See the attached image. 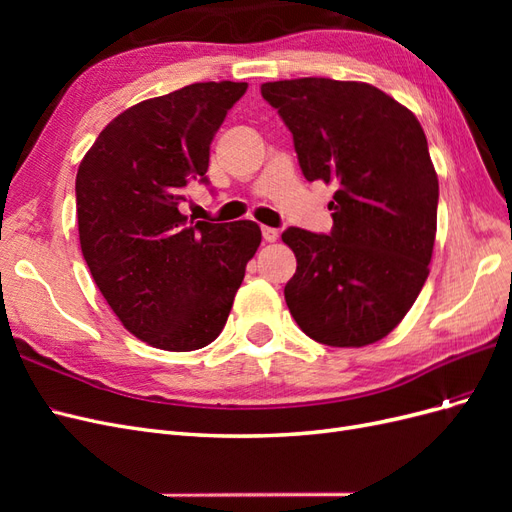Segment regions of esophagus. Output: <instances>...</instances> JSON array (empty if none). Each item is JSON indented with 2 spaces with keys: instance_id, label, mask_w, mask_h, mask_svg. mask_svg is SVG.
Returning <instances> with one entry per match:
<instances>
[{
  "instance_id": "1",
  "label": "esophagus",
  "mask_w": 512,
  "mask_h": 512,
  "mask_svg": "<svg viewBox=\"0 0 512 512\" xmlns=\"http://www.w3.org/2000/svg\"><path fill=\"white\" fill-rule=\"evenodd\" d=\"M262 237H265V241L273 243V241H277V237H280V232H277V228L262 226Z\"/></svg>"
}]
</instances>
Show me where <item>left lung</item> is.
Here are the masks:
<instances>
[{
	"mask_svg": "<svg viewBox=\"0 0 512 512\" xmlns=\"http://www.w3.org/2000/svg\"><path fill=\"white\" fill-rule=\"evenodd\" d=\"M292 132L307 181L337 183L333 228H286L297 273L284 288L301 331L361 348L404 320L436 241L438 175L418 119L374 85L292 79L260 87Z\"/></svg>",
	"mask_w": 512,
	"mask_h": 512,
	"instance_id": "left-lung-1",
	"label": "left lung"
}]
</instances>
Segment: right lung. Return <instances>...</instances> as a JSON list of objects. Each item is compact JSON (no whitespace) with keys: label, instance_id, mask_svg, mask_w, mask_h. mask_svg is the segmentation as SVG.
Here are the masks:
<instances>
[{"label":"right lung","instance_id":"add662e5","mask_svg":"<svg viewBox=\"0 0 512 512\" xmlns=\"http://www.w3.org/2000/svg\"><path fill=\"white\" fill-rule=\"evenodd\" d=\"M247 83H194L134 104L100 132L76 173L87 267L117 318L153 348H205L224 329L256 222H194L185 185L209 183V147Z\"/></svg>","mask_w":512,"mask_h":512}]
</instances>
